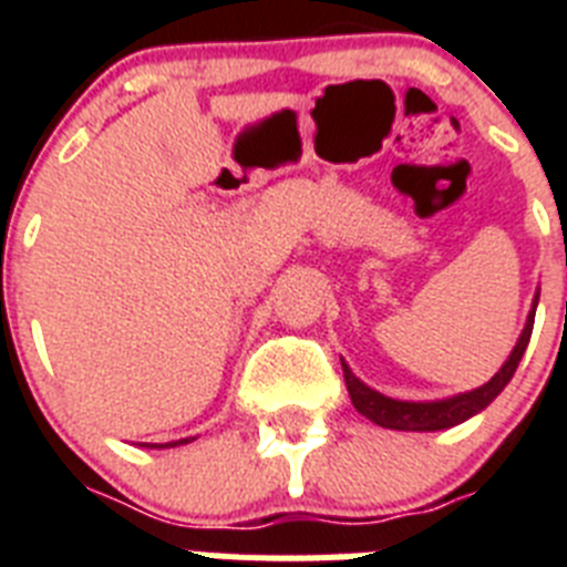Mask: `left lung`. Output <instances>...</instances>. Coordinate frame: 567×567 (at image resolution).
Instances as JSON below:
<instances>
[{
  "mask_svg": "<svg viewBox=\"0 0 567 567\" xmlns=\"http://www.w3.org/2000/svg\"><path fill=\"white\" fill-rule=\"evenodd\" d=\"M537 300L534 298V307H530L528 320H525V329L519 334L514 352L508 354V360L503 363L494 378L488 383H483L480 389H471V392L457 394V398L445 400H429V403H412V400H394L385 398V394L374 392L360 378H354L352 369L343 363V378L346 389H349V398L352 405L363 414L365 420L383 425V429H394V432H443V429H452V425L465 423L468 417L480 414L491 400L503 392L508 380L517 372L519 360H523L525 349H528L530 329H534V315H537Z\"/></svg>",
  "mask_w": 567,
  "mask_h": 567,
  "instance_id": "left-lung-1",
  "label": "left lung"
}]
</instances>
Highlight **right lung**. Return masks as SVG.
Returning <instances> with one entry per match:
<instances>
[{
    "instance_id": "add662e5",
    "label": "right lung",
    "mask_w": 567,
    "mask_h": 567,
    "mask_svg": "<svg viewBox=\"0 0 567 567\" xmlns=\"http://www.w3.org/2000/svg\"><path fill=\"white\" fill-rule=\"evenodd\" d=\"M189 440L195 437H184V440H173V443H164V445H153V449H173V445H187Z\"/></svg>"
}]
</instances>
